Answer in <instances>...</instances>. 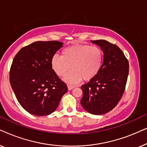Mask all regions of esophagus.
<instances>
[{
    "label": "esophagus",
    "mask_w": 147,
    "mask_h": 147,
    "mask_svg": "<svg viewBox=\"0 0 147 147\" xmlns=\"http://www.w3.org/2000/svg\"><path fill=\"white\" fill-rule=\"evenodd\" d=\"M74 88H75V86H71V85H68L67 86L68 90H71L72 89H74Z\"/></svg>",
    "instance_id": "esophagus-1"
}]
</instances>
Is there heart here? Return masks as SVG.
Here are the masks:
<instances>
[{
    "mask_svg": "<svg viewBox=\"0 0 147 147\" xmlns=\"http://www.w3.org/2000/svg\"><path fill=\"white\" fill-rule=\"evenodd\" d=\"M51 67L59 77L68 84H76L82 80H90L99 73L103 63V52L98 46L76 44L62 50V55L55 54L51 57Z\"/></svg>",
    "mask_w": 147,
    "mask_h": 147,
    "instance_id": "heart-1",
    "label": "heart"
}]
</instances>
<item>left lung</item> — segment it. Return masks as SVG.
I'll return each instance as SVG.
<instances>
[{"mask_svg":"<svg viewBox=\"0 0 147 147\" xmlns=\"http://www.w3.org/2000/svg\"><path fill=\"white\" fill-rule=\"evenodd\" d=\"M100 46L104 60L98 74L82 86L84 109L90 114L101 115L112 110L123 95L127 82L129 64L122 50L106 40L91 41Z\"/></svg>","mask_w":147,"mask_h":147,"instance_id":"8db88e82","label":"left lung"}]
</instances>
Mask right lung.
Here are the masks:
<instances>
[{
    "instance_id": "add662e5",
    "label": "right lung",
    "mask_w": 147,
    "mask_h": 147,
    "mask_svg": "<svg viewBox=\"0 0 147 147\" xmlns=\"http://www.w3.org/2000/svg\"><path fill=\"white\" fill-rule=\"evenodd\" d=\"M57 41H36L17 53L10 69V83L22 107L35 116L56 110L67 92L66 84L52 69L51 57L62 46Z\"/></svg>"
}]
</instances>
